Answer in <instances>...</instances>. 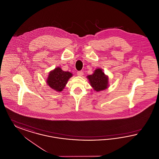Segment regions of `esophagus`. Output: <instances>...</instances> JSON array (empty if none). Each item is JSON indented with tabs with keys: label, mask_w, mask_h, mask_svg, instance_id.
Masks as SVG:
<instances>
[{
	"label": "esophagus",
	"mask_w": 159,
	"mask_h": 159,
	"mask_svg": "<svg viewBox=\"0 0 159 159\" xmlns=\"http://www.w3.org/2000/svg\"><path fill=\"white\" fill-rule=\"evenodd\" d=\"M77 75L78 76H83V72L82 71H78L77 72Z\"/></svg>",
	"instance_id": "34e87169"
}]
</instances>
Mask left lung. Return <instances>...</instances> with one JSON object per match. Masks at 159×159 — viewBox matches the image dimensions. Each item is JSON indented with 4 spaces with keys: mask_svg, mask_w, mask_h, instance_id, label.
<instances>
[{
    "mask_svg": "<svg viewBox=\"0 0 159 159\" xmlns=\"http://www.w3.org/2000/svg\"><path fill=\"white\" fill-rule=\"evenodd\" d=\"M88 79L92 87L97 92L107 89L108 87V77L105 76L101 69H96L93 75L88 76Z\"/></svg>",
    "mask_w": 159,
    "mask_h": 159,
    "instance_id": "left-lung-1",
    "label": "left lung"
}]
</instances>
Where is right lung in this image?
I'll use <instances>...</instances> for the list:
<instances>
[{
	"mask_svg": "<svg viewBox=\"0 0 159 159\" xmlns=\"http://www.w3.org/2000/svg\"><path fill=\"white\" fill-rule=\"evenodd\" d=\"M71 76L72 74L70 72L64 71L61 68L57 67L49 73L47 82L52 89L61 92Z\"/></svg>",
	"mask_w": 159,
	"mask_h": 159,
	"instance_id": "obj_1",
	"label": "right lung"
}]
</instances>
